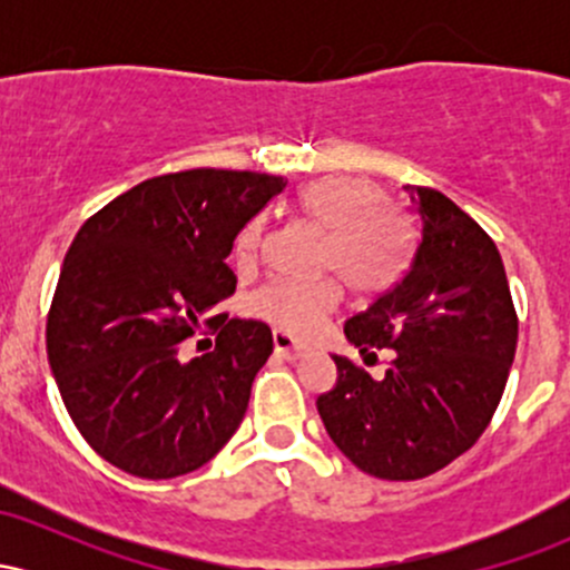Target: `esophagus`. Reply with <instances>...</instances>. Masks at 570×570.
Returning <instances> with one entry per match:
<instances>
[{"mask_svg": "<svg viewBox=\"0 0 570 570\" xmlns=\"http://www.w3.org/2000/svg\"><path fill=\"white\" fill-rule=\"evenodd\" d=\"M273 345H276V353H281L284 358H289V362H294V358L305 356L307 353V345L297 343L292 335H286V332H273Z\"/></svg>", "mask_w": 570, "mask_h": 570, "instance_id": "34e87169", "label": "esophagus"}]
</instances>
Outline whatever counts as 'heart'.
<instances>
[{
	"label": "heart",
	"instance_id": "1",
	"mask_svg": "<svg viewBox=\"0 0 570 570\" xmlns=\"http://www.w3.org/2000/svg\"><path fill=\"white\" fill-rule=\"evenodd\" d=\"M377 206V189L353 176H324L294 193L292 208L307 227L324 235L322 263L351 292L372 297L396 284L404 271V230L391 212ZM263 222H248L235 238V259L248 265L257 254ZM335 281H273L252 297V313L286 332H311L332 307Z\"/></svg>",
	"mask_w": 570,
	"mask_h": 570
}]
</instances>
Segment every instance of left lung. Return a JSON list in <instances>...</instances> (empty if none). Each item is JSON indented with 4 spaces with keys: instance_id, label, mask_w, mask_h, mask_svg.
<instances>
[{
    "instance_id": "obj_1",
    "label": "left lung",
    "mask_w": 570,
    "mask_h": 570,
    "mask_svg": "<svg viewBox=\"0 0 570 570\" xmlns=\"http://www.w3.org/2000/svg\"><path fill=\"white\" fill-rule=\"evenodd\" d=\"M415 227L404 276L345 322L364 362L389 348L383 377L332 353L335 389L316 399L326 434L353 466L421 480L480 440L517 348L501 254L448 195L404 187Z\"/></svg>"
}]
</instances>
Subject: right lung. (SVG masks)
Instances as JSON below:
<instances>
[{"mask_svg":"<svg viewBox=\"0 0 570 570\" xmlns=\"http://www.w3.org/2000/svg\"><path fill=\"white\" fill-rule=\"evenodd\" d=\"M286 181L254 171L155 176L117 195L71 240L48 316V362L71 421L104 461L141 480L200 469L244 421L273 353L271 326L208 318L235 292V235Z\"/></svg>","mask_w":570,"mask_h":570,"instance_id":"add662e5","label":"right lung"}]
</instances>
